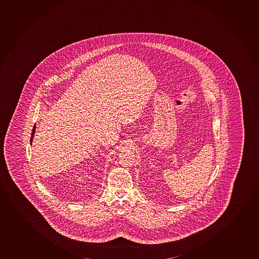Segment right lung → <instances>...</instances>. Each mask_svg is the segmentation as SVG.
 I'll use <instances>...</instances> for the list:
<instances>
[{"label": "right lung", "instance_id": "add662e5", "mask_svg": "<svg viewBox=\"0 0 259 259\" xmlns=\"http://www.w3.org/2000/svg\"><path fill=\"white\" fill-rule=\"evenodd\" d=\"M34 133H35V126H33V131H32V134H31L30 143H32V141H33Z\"/></svg>", "mask_w": 259, "mask_h": 259}]
</instances>
